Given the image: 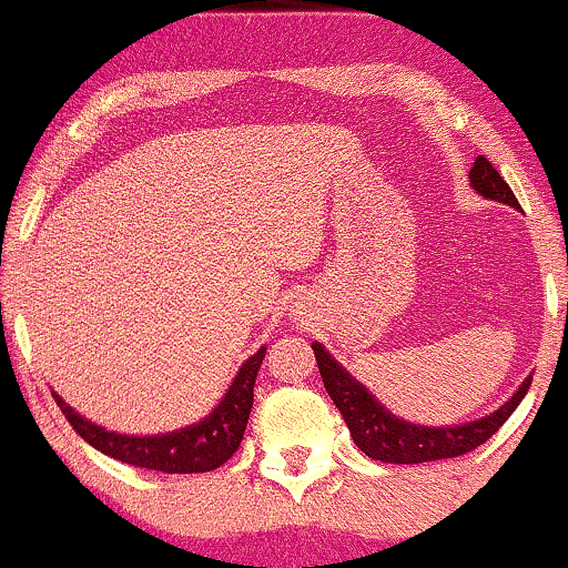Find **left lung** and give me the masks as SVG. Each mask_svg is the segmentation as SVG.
Instances as JSON below:
<instances>
[{"label": "left lung", "mask_w": 568, "mask_h": 568, "mask_svg": "<svg viewBox=\"0 0 568 568\" xmlns=\"http://www.w3.org/2000/svg\"><path fill=\"white\" fill-rule=\"evenodd\" d=\"M470 184L480 197L505 202L510 207H520L515 200L513 189L505 184V179L497 173L486 158L475 160L470 171ZM315 349L317 368H321L323 384L328 389L331 400L342 410L344 422H347L352 440L361 448L363 454L376 462H389V465H419V462H435V459H452V456H462L480 443L491 438L497 429L510 419V414L529 393L531 376H526L524 384L515 389V395L505 406H499L494 414L484 416V419L465 422V425H443V427H425V425H410V422L395 416L387 410L368 393L366 384H361L355 376H349L338 363L325 352L321 342L312 344Z\"/></svg>", "instance_id": "left-lung-1"}]
</instances>
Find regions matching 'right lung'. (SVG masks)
<instances>
[{
	"label": "right lung",
	"mask_w": 568,
	"mask_h": 568,
	"mask_svg": "<svg viewBox=\"0 0 568 568\" xmlns=\"http://www.w3.org/2000/svg\"><path fill=\"white\" fill-rule=\"evenodd\" d=\"M266 347L251 355L243 368L234 376L232 387L221 397V403L197 425H189L173 433L162 435H122L109 433L106 427L84 419L74 408L55 395L58 408L77 429V435L112 459L125 462V465L143 467V470L158 473H211L232 459L237 446L243 443L247 416L253 408V384L262 368Z\"/></svg>",
	"instance_id": "obj_1"
}]
</instances>
